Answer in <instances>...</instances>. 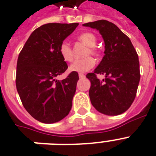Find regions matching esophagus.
Instances as JSON below:
<instances>
[{
	"label": "esophagus",
	"mask_w": 156,
	"mask_h": 156,
	"mask_svg": "<svg viewBox=\"0 0 156 156\" xmlns=\"http://www.w3.org/2000/svg\"><path fill=\"white\" fill-rule=\"evenodd\" d=\"M79 77L80 78V79H82V78H84V77H85V75L83 74V73H79Z\"/></svg>",
	"instance_id": "esophagus-1"
}]
</instances>
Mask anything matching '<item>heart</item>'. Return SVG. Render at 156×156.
<instances>
[{
  "instance_id": "obj_1",
  "label": "heart",
  "mask_w": 156,
  "mask_h": 156,
  "mask_svg": "<svg viewBox=\"0 0 156 156\" xmlns=\"http://www.w3.org/2000/svg\"><path fill=\"white\" fill-rule=\"evenodd\" d=\"M78 40L88 47V50L85 52V56H88L90 55H98V51L94 47L97 44V38L93 34L90 32L81 34L78 36ZM58 51L60 56L66 62H71L73 59L72 47L67 42L61 43ZM94 65H95V60L92 57H86L82 59L75 60L69 67V70L75 72H85L93 68Z\"/></svg>"
}]
</instances>
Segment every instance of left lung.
I'll use <instances>...</instances> for the list:
<instances>
[{
	"mask_svg": "<svg viewBox=\"0 0 156 156\" xmlns=\"http://www.w3.org/2000/svg\"><path fill=\"white\" fill-rule=\"evenodd\" d=\"M83 26L99 31L105 43L101 63L86 75L91 82V103L100 113L119 115L129 109L136 96L140 80L138 54L130 39L112 22L99 20ZM97 74L106 78L100 81Z\"/></svg>",
	"mask_w": 156,
	"mask_h": 156,
	"instance_id": "left-lung-1",
	"label": "left lung"
}]
</instances>
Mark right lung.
<instances>
[{
    "instance_id": "obj_1",
    "label": "right lung",
    "mask_w": 156,
    "mask_h": 156,
    "mask_svg": "<svg viewBox=\"0 0 156 156\" xmlns=\"http://www.w3.org/2000/svg\"><path fill=\"white\" fill-rule=\"evenodd\" d=\"M78 23H48L37 28L20 52L16 87L23 106L36 120L55 123L68 115L79 76L72 72L62 80L68 65L59 55V47Z\"/></svg>"
}]
</instances>
